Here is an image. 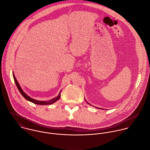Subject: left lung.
I'll return each instance as SVG.
<instances>
[{
    "instance_id": "1",
    "label": "left lung",
    "mask_w": 150,
    "mask_h": 150,
    "mask_svg": "<svg viewBox=\"0 0 150 150\" xmlns=\"http://www.w3.org/2000/svg\"><path fill=\"white\" fill-rule=\"evenodd\" d=\"M87 103H88V102H87ZM88 104H89V105H90V104H89V103H88ZM100 109H101V108H100Z\"/></svg>"
}]
</instances>
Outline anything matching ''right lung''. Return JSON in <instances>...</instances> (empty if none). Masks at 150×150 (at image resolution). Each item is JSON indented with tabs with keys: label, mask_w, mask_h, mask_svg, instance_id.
I'll return each instance as SVG.
<instances>
[{
	"label": "right lung",
	"mask_w": 150,
	"mask_h": 150,
	"mask_svg": "<svg viewBox=\"0 0 150 150\" xmlns=\"http://www.w3.org/2000/svg\"><path fill=\"white\" fill-rule=\"evenodd\" d=\"M13 78H14L15 83H16V86H17V88H18V90H19V91H20V92L21 93L22 95L24 97L25 99H26L27 100H28V101H29V102H32V103H35V104H36V105H51V104L55 103V102L56 101H57V100L60 98V97H61V93H59V95H58L57 97H55V98H53V99H51V100H48V101H40V100H37L33 99L31 98L30 96H29L28 95H27L22 91L21 86H20L19 83H18V81H17V79H16V77H15V76H14V74L13 73Z\"/></svg>",
	"instance_id": "obj_1"
}]
</instances>
